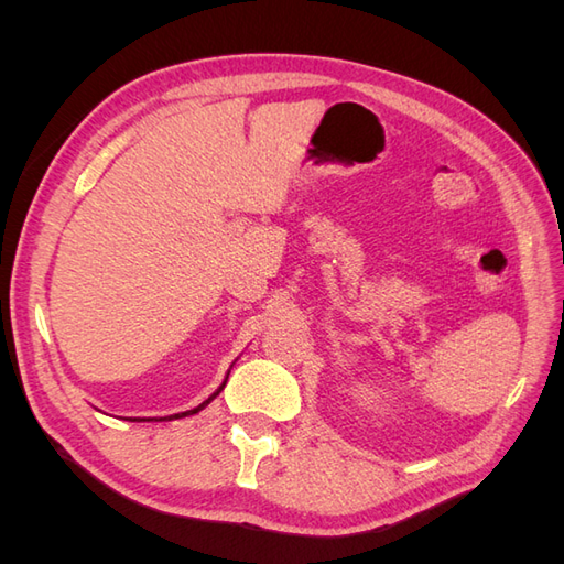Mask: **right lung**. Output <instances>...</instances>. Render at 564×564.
Listing matches in <instances>:
<instances>
[{
  "label": "right lung",
  "mask_w": 564,
  "mask_h": 564,
  "mask_svg": "<svg viewBox=\"0 0 564 564\" xmlns=\"http://www.w3.org/2000/svg\"><path fill=\"white\" fill-rule=\"evenodd\" d=\"M224 388H226V381H224V383H220V388H218V390L214 392V395H212L209 400H204V402H202L199 406L191 409V412H183V414H174V416H169V419H183V416H187V414H197V412H199V409H204V406H207V404H209V402H212V400H214V398L218 395V392H220V390H224ZM155 421H164V419H155Z\"/></svg>",
  "instance_id": "right-lung-1"
}]
</instances>
